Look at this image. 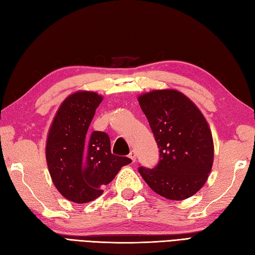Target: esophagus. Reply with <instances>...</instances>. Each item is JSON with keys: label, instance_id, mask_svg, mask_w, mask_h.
Wrapping results in <instances>:
<instances>
[{"label": "esophagus", "instance_id": "esophagus-1", "mask_svg": "<svg viewBox=\"0 0 255 255\" xmlns=\"http://www.w3.org/2000/svg\"><path fill=\"white\" fill-rule=\"evenodd\" d=\"M129 158H130L133 162L136 161V159H137V154H136V152H134L133 150H131V151H130V153H129Z\"/></svg>", "mask_w": 255, "mask_h": 255}]
</instances>
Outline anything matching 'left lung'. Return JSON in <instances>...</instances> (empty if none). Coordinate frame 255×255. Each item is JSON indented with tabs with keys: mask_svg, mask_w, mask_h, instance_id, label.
<instances>
[{
	"mask_svg": "<svg viewBox=\"0 0 255 255\" xmlns=\"http://www.w3.org/2000/svg\"><path fill=\"white\" fill-rule=\"evenodd\" d=\"M156 139L160 159L139 173L169 200L192 197L208 180L214 147L210 127L196 104L176 89H157L138 97Z\"/></svg>",
	"mask_w": 255,
	"mask_h": 255,
	"instance_id": "1",
	"label": "left lung"
}]
</instances>
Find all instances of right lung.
Masks as SVG:
<instances>
[{"mask_svg": "<svg viewBox=\"0 0 255 255\" xmlns=\"http://www.w3.org/2000/svg\"><path fill=\"white\" fill-rule=\"evenodd\" d=\"M102 102L103 96L95 92L69 95L48 130L45 154L52 181L64 198L75 203H87L102 196V188L131 162L112 153L106 132L88 133Z\"/></svg>", "mask_w": 255, "mask_h": 255, "instance_id": "obj_1", "label": "right lung"}]
</instances>
